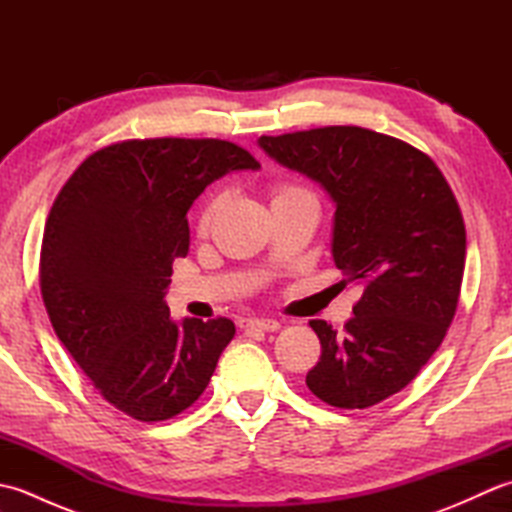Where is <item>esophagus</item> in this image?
<instances>
[{"instance_id":"1","label":"esophagus","mask_w":512,"mask_h":512,"mask_svg":"<svg viewBox=\"0 0 512 512\" xmlns=\"http://www.w3.org/2000/svg\"><path fill=\"white\" fill-rule=\"evenodd\" d=\"M239 328L242 330H264V332H277L281 323L277 319H239Z\"/></svg>"}]
</instances>
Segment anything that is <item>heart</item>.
Returning <instances> with one entry per match:
<instances>
[{"instance_id":"obj_1","label":"heart","mask_w":512,"mask_h":512,"mask_svg":"<svg viewBox=\"0 0 512 512\" xmlns=\"http://www.w3.org/2000/svg\"><path fill=\"white\" fill-rule=\"evenodd\" d=\"M297 193H306V191H301V189H297V187H281V189H277V193H275V200H277V198H286V195H297ZM215 206H217V202H215V200H209V202H206L204 209H202L200 222H198L200 233H206V228H209Z\"/></svg>"}]
</instances>
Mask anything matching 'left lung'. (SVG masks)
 <instances>
[{
  "label": "left lung",
  "mask_w": 512,
  "mask_h": 512,
  "mask_svg": "<svg viewBox=\"0 0 512 512\" xmlns=\"http://www.w3.org/2000/svg\"><path fill=\"white\" fill-rule=\"evenodd\" d=\"M257 145L330 195L334 264L363 288L343 334L310 321L321 358L306 385L332 407H372L418 376L453 321L466 255L460 206L436 162L372 129L319 127Z\"/></svg>",
  "instance_id": "1"
}]
</instances>
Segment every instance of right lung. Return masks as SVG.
<instances>
[{
    "label": "right lung",
    "mask_w": 512,
    "mask_h": 512,
    "mask_svg": "<svg viewBox=\"0 0 512 512\" xmlns=\"http://www.w3.org/2000/svg\"><path fill=\"white\" fill-rule=\"evenodd\" d=\"M257 171L215 138L125 140L94 151L54 200L41 297L54 332L107 402L158 422L202 396L235 336L231 319L169 317L171 264L189 253L187 213L231 171Z\"/></svg>",
    "instance_id": "obj_1"
}]
</instances>
